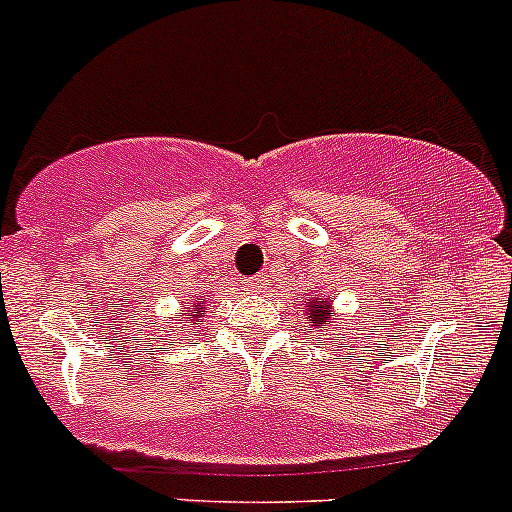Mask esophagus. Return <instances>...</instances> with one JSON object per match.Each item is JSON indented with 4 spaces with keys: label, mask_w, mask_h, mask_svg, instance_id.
Masks as SVG:
<instances>
[{
    "label": "esophagus",
    "mask_w": 512,
    "mask_h": 512,
    "mask_svg": "<svg viewBox=\"0 0 512 512\" xmlns=\"http://www.w3.org/2000/svg\"><path fill=\"white\" fill-rule=\"evenodd\" d=\"M260 285H262V277H250V280H245L247 289H257Z\"/></svg>",
    "instance_id": "esophagus-1"
}]
</instances>
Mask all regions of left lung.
Instances as JSON below:
<instances>
[{
	"label": "left lung",
	"mask_w": 512,
	"mask_h": 512,
	"mask_svg": "<svg viewBox=\"0 0 512 512\" xmlns=\"http://www.w3.org/2000/svg\"><path fill=\"white\" fill-rule=\"evenodd\" d=\"M329 317H334L332 309H329V299L327 302L309 304V319H312V327L317 329V332H324V329H327Z\"/></svg>",
	"instance_id": "obj_1"
}]
</instances>
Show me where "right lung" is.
<instances>
[{"instance_id": "right-lung-1", "label": "right lung", "mask_w": 512, "mask_h": 512, "mask_svg": "<svg viewBox=\"0 0 512 512\" xmlns=\"http://www.w3.org/2000/svg\"><path fill=\"white\" fill-rule=\"evenodd\" d=\"M203 309H205V304H203V302L195 304V307H190V309H188L190 314H185V317H180V319H178V329H180V332H183V329L188 327L190 322H193V324L198 322V317H200V314H203Z\"/></svg>"}]
</instances>
